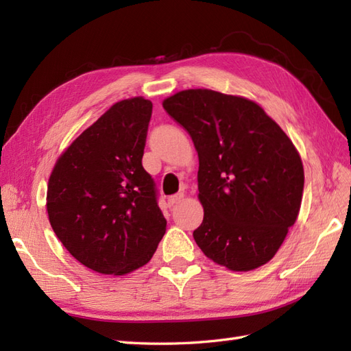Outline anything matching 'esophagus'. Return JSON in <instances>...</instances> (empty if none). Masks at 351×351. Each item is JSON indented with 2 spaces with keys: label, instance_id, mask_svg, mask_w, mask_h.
<instances>
[{
  "label": "esophagus",
  "instance_id": "obj_1",
  "mask_svg": "<svg viewBox=\"0 0 351 351\" xmlns=\"http://www.w3.org/2000/svg\"><path fill=\"white\" fill-rule=\"evenodd\" d=\"M182 199H184V193H178V195H175V196H170V197H169L167 204H169V206H173L175 204L181 202Z\"/></svg>",
  "mask_w": 351,
  "mask_h": 351
}]
</instances>
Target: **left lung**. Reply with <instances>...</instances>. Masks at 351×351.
I'll list each match as a JSON object with an SVG mask.
<instances>
[{"label": "left lung", "mask_w": 351, "mask_h": 351, "mask_svg": "<svg viewBox=\"0 0 351 351\" xmlns=\"http://www.w3.org/2000/svg\"><path fill=\"white\" fill-rule=\"evenodd\" d=\"M162 107L197 151L200 250L234 271L267 264L300 211L304 173L293 141L241 96L190 88Z\"/></svg>", "instance_id": "obj_1"}]
</instances>
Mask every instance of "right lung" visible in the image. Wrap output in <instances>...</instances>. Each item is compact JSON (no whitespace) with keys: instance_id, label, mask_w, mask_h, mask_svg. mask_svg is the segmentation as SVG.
<instances>
[{"instance_id":"add662e5","label":"right lung","mask_w":351,"mask_h":351,"mask_svg":"<svg viewBox=\"0 0 351 351\" xmlns=\"http://www.w3.org/2000/svg\"><path fill=\"white\" fill-rule=\"evenodd\" d=\"M152 102H116L57 160L47 210L58 240L93 271L147 264L166 232L152 176L141 164Z\"/></svg>"}]
</instances>
